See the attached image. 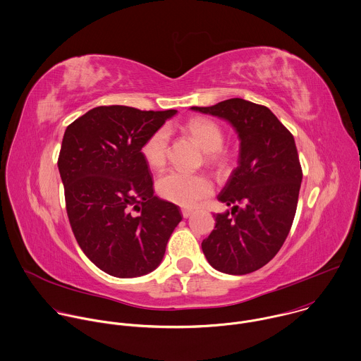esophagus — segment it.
<instances>
[{
  "label": "esophagus",
  "instance_id": "1",
  "mask_svg": "<svg viewBox=\"0 0 361 361\" xmlns=\"http://www.w3.org/2000/svg\"><path fill=\"white\" fill-rule=\"evenodd\" d=\"M181 214H183V217H190L191 216V214H192V211L191 209H187V208H184V209H181Z\"/></svg>",
  "mask_w": 361,
  "mask_h": 361
}]
</instances>
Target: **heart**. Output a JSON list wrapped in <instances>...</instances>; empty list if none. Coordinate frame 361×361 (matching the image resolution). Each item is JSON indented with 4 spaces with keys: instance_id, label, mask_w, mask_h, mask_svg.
Returning <instances> with one entry per match:
<instances>
[{
    "instance_id": "1",
    "label": "heart",
    "mask_w": 361,
    "mask_h": 361,
    "mask_svg": "<svg viewBox=\"0 0 361 361\" xmlns=\"http://www.w3.org/2000/svg\"><path fill=\"white\" fill-rule=\"evenodd\" d=\"M187 131L195 140V142L207 152V160L209 164H224L226 156L220 150L223 145V133L215 121L201 117L192 118L187 124ZM167 128H159L145 141L141 153L145 163L150 169L159 170L164 166L167 157ZM156 190L163 200L180 207L192 208L212 194V184L202 174L170 171L157 180Z\"/></svg>"
}]
</instances>
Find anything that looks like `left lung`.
I'll return each instance as SVG.
<instances>
[{
    "label": "left lung",
    "mask_w": 361,
    "mask_h": 361,
    "mask_svg": "<svg viewBox=\"0 0 361 361\" xmlns=\"http://www.w3.org/2000/svg\"><path fill=\"white\" fill-rule=\"evenodd\" d=\"M191 110L228 121L240 140L238 166L217 195L231 212L214 215L202 251L219 272L251 274L278 254L293 224L302 180L294 138L268 107L244 99Z\"/></svg>",
    "instance_id": "1"
}]
</instances>
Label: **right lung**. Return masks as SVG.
Instances as JSON below:
<instances>
[{
    "mask_svg": "<svg viewBox=\"0 0 361 361\" xmlns=\"http://www.w3.org/2000/svg\"><path fill=\"white\" fill-rule=\"evenodd\" d=\"M177 110L128 106L89 110L66 130L59 170L73 235L85 255L116 278L154 271L181 221L157 198L141 147Z\"/></svg>",
    "mask_w": 361,
    "mask_h": 361,
    "instance_id": "add662e5",
    "label": "right lung"
}]
</instances>
